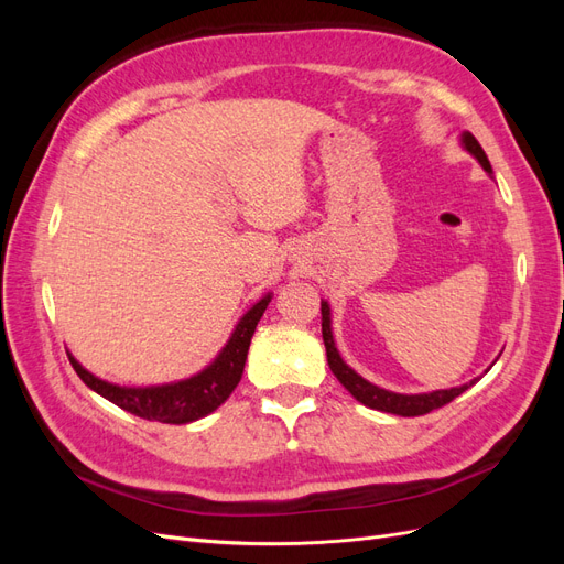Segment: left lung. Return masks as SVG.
Instances as JSON below:
<instances>
[{
	"instance_id": "obj_1",
	"label": "left lung",
	"mask_w": 564,
	"mask_h": 564,
	"mask_svg": "<svg viewBox=\"0 0 564 564\" xmlns=\"http://www.w3.org/2000/svg\"><path fill=\"white\" fill-rule=\"evenodd\" d=\"M460 148L480 162V166L489 176H494L491 172V164L485 155L482 145L477 143L475 135L470 131H460ZM322 338H324V348H327V362L329 369L334 371V377L340 381L350 395L362 402L369 409H379V412L386 414H398V416H421V414H429L433 409L445 406L447 402H452L454 398H458L460 392H466L477 379H473L470 383H464L458 388H447V390H433V392H419V395H402V392H392L386 388H379L369 383L367 379H362L360 373H357L352 367H348L344 362V357H340L336 344H334V334H332V308L327 301H322Z\"/></svg>"
}]
</instances>
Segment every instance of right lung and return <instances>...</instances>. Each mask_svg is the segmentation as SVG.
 Wrapping results in <instances>:
<instances>
[{
    "instance_id": "add662e5",
    "label": "right lung",
    "mask_w": 564,
    "mask_h": 564,
    "mask_svg": "<svg viewBox=\"0 0 564 564\" xmlns=\"http://www.w3.org/2000/svg\"><path fill=\"white\" fill-rule=\"evenodd\" d=\"M270 299L272 294L268 292L251 305L240 317V322L235 324L228 344L220 348V352L207 367L191 379L162 386H117L94 377L91 371H87L75 360L73 352H67V357H70V365L84 383L98 392L100 398L124 409V412L160 423H193L216 412L230 398L237 383H240L251 336L256 332V324L263 317Z\"/></svg>"
}]
</instances>
